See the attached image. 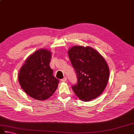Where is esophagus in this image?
<instances>
[{"label":"esophagus","instance_id":"34e87169","mask_svg":"<svg viewBox=\"0 0 134 134\" xmlns=\"http://www.w3.org/2000/svg\"><path fill=\"white\" fill-rule=\"evenodd\" d=\"M62 82H66L67 81V78L66 77L63 78V79H62Z\"/></svg>","mask_w":134,"mask_h":134}]
</instances>
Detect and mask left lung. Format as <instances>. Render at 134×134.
I'll use <instances>...</instances> for the list:
<instances>
[{"label":"left lung","instance_id":"1","mask_svg":"<svg viewBox=\"0 0 134 134\" xmlns=\"http://www.w3.org/2000/svg\"><path fill=\"white\" fill-rule=\"evenodd\" d=\"M68 54L75 70L77 83L72 86L75 95L89 101L103 93L107 85L109 70L103 57L93 48L75 46Z\"/></svg>","mask_w":134,"mask_h":134}]
</instances>
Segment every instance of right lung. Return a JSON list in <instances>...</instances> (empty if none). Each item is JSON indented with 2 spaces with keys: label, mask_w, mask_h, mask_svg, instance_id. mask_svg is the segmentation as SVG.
<instances>
[{
  "label": "right lung",
  "mask_w": 134,
  "mask_h": 134,
  "mask_svg": "<svg viewBox=\"0 0 134 134\" xmlns=\"http://www.w3.org/2000/svg\"><path fill=\"white\" fill-rule=\"evenodd\" d=\"M50 50L40 49L31 54L19 71L18 80L21 88L33 98L43 101L56 90L59 80L53 75Z\"/></svg>",
  "instance_id": "1"
}]
</instances>
